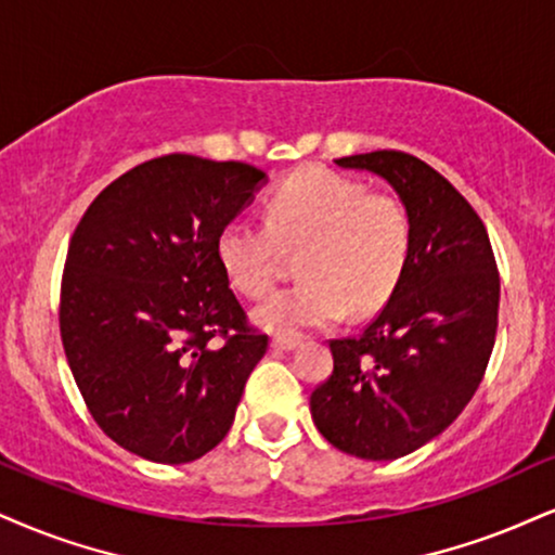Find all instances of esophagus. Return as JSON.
I'll return each mask as SVG.
<instances>
[{"mask_svg": "<svg viewBox=\"0 0 555 555\" xmlns=\"http://www.w3.org/2000/svg\"><path fill=\"white\" fill-rule=\"evenodd\" d=\"M298 345H300V339H291V337H272V341H270L272 350H280V352H293Z\"/></svg>", "mask_w": 555, "mask_h": 555, "instance_id": "1", "label": "esophagus"}]
</instances>
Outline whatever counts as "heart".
Masks as SVG:
<instances>
[{"label": "heart", "mask_w": 555, "mask_h": 555, "mask_svg": "<svg viewBox=\"0 0 555 555\" xmlns=\"http://www.w3.org/2000/svg\"><path fill=\"white\" fill-rule=\"evenodd\" d=\"M283 249H300L296 270L304 280L267 298L255 324L296 337L334 324L347 309L365 317L391 298L412 255V218L393 195L309 169L280 184L267 223L236 218L216 242L225 280L246 298L270 291Z\"/></svg>", "instance_id": "1"}]
</instances>
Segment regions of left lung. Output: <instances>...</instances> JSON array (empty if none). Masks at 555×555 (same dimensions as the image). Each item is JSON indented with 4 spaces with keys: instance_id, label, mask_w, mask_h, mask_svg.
<instances>
[{
    "instance_id": "1",
    "label": "left lung",
    "mask_w": 555,
    "mask_h": 555,
    "mask_svg": "<svg viewBox=\"0 0 555 555\" xmlns=\"http://www.w3.org/2000/svg\"><path fill=\"white\" fill-rule=\"evenodd\" d=\"M386 180L412 218V255L383 311L358 337L332 339L334 371L311 393L326 442L362 461H396L457 420L496 337L499 272L466 197L401 152L337 159Z\"/></svg>"
}]
</instances>
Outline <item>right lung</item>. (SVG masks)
Returning <instances> with one entry per match:
<instances>
[{"label": "right lung", "instance_id": "add662e5", "mask_svg": "<svg viewBox=\"0 0 555 555\" xmlns=\"http://www.w3.org/2000/svg\"><path fill=\"white\" fill-rule=\"evenodd\" d=\"M264 182L249 164L169 154L107 184L81 216L61 341L94 422L128 453L180 466L229 435L267 337L246 326L216 242Z\"/></svg>", "mask_w": 555, "mask_h": 555}]
</instances>
